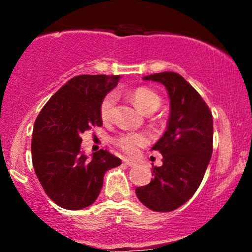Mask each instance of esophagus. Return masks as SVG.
<instances>
[{
	"mask_svg": "<svg viewBox=\"0 0 252 252\" xmlns=\"http://www.w3.org/2000/svg\"><path fill=\"white\" fill-rule=\"evenodd\" d=\"M123 162H124V164H126V166H129V167H134L136 164L135 161L129 160V158H123Z\"/></svg>",
	"mask_w": 252,
	"mask_h": 252,
	"instance_id": "34e87169",
	"label": "esophagus"
}]
</instances>
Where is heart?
I'll return each instance as SVG.
<instances>
[{
  "label": "heart",
  "instance_id": "obj_1",
  "mask_svg": "<svg viewBox=\"0 0 252 252\" xmlns=\"http://www.w3.org/2000/svg\"><path fill=\"white\" fill-rule=\"evenodd\" d=\"M132 99L138 109L147 112H154L160 106L161 99L158 94H155L153 90L147 88H137L132 92ZM115 103H116V94H109L104 97L100 103V117L103 121H109L112 117ZM148 143V136L143 132H126V134L120 135L116 138V144L118 148L128 154H134L138 147H143Z\"/></svg>",
  "mask_w": 252,
  "mask_h": 252
}]
</instances>
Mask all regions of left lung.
<instances>
[{
	"label": "left lung",
	"instance_id": "8db88e82",
	"mask_svg": "<svg viewBox=\"0 0 252 252\" xmlns=\"http://www.w3.org/2000/svg\"><path fill=\"white\" fill-rule=\"evenodd\" d=\"M143 80L166 86L170 99L167 130L153 147L162 154V166L153 168L152 181L136 189L144 206L170 212L192 198L200 186L213 149V121L195 89L175 72H161Z\"/></svg>",
	"mask_w": 252,
	"mask_h": 252
}]
</instances>
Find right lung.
<instances>
[{"label":"right lung","instance_id":"add662e5","mask_svg":"<svg viewBox=\"0 0 252 252\" xmlns=\"http://www.w3.org/2000/svg\"><path fill=\"white\" fill-rule=\"evenodd\" d=\"M120 76L83 74L68 80L37 115L32 138L34 170L46 194L66 210H82L96 201L106 170L122 163L100 149L88 158L80 135L103 124L100 103L116 88Z\"/></svg>","mask_w":252,"mask_h":252}]
</instances>
